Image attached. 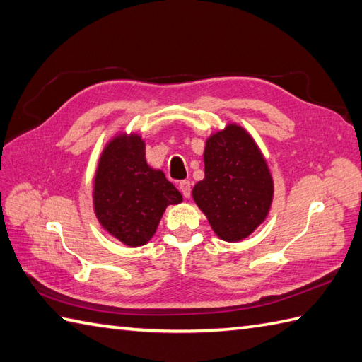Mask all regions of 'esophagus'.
<instances>
[{"mask_svg":"<svg viewBox=\"0 0 362 362\" xmlns=\"http://www.w3.org/2000/svg\"><path fill=\"white\" fill-rule=\"evenodd\" d=\"M180 190L184 198H189L190 197V190H192V186H190V181H181L180 182Z\"/></svg>","mask_w":362,"mask_h":362,"instance_id":"obj_1","label":"esophagus"}]
</instances>
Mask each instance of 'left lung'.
Returning <instances> with one entry per match:
<instances>
[{
    "label": "left lung",
    "instance_id": "left-lung-1",
    "mask_svg": "<svg viewBox=\"0 0 362 362\" xmlns=\"http://www.w3.org/2000/svg\"><path fill=\"white\" fill-rule=\"evenodd\" d=\"M204 178L192 197L220 239L240 242L267 218L274 202V178L250 132L226 123L206 139Z\"/></svg>",
    "mask_w": 362,
    "mask_h": 362
}]
</instances>
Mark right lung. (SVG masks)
Here are the masks:
<instances>
[{"label": "right lung", "mask_w": 362, "mask_h": 362, "mask_svg": "<svg viewBox=\"0 0 362 362\" xmlns=\"http://www.w3.org/2000/svg\"><path fill=\"white\" fill-rule=\"evenodd\" d=\"M93 211L103 230L127 247H142L170 204L182 195L165 175L146 164L145 140L120 131L103 148L93 176Z\"/></svg>", "instance_id": "1"}]
</instances>
